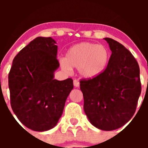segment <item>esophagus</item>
<instances>
[{"instance_id":"1","label":"esophagus","mask_w":148,"mask_h":148,"mask_svg":"<svg viewBox=\"0 0 148 148\" xmlns=\"http://www.w3.org/2000/svg\"><path fill=\"white\" fill-rule=\"evenodd\" d=\"M74 86L75 87H79V82L77 79H74Z\"/></svg>"}]
</instances>
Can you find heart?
<instances>
[{"instance_id":"heart-1","label":"heart","mask_w":148,"mask_h":148,"mask_svg":"<svg viewBox=\"0 0 148 148\" xmlns=\"http://www.w3.org/2000/svg\"><path fill=\"white\" fill-rule=\"evenodd\" d=\"M110 59V51L104 45L92 42H82L68 49L61 66L66 72L72 67H77L82 78L93 79L99 77L107 69Z\"/></svg>"}]
</instances>
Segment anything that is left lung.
<instances>
[{
	"label": "left lung",
	"mask_w": 148,
	"mask_h": 148,
	"mask_svg": "<svg viewBox=\"0 0 148 148\" xmlns=\"http://www.w3.org/2000/svg\"><path fill=\"white\" fill-rule=\"evenodd\" d=\"M112 54L105 71L80 81L84 110L89 122L102 130L118 129L130 120L141 93L140 68L133 55L122 44L104 38Z\"/></svg>",
	"instance_id": "8db88e82"
}]
</instances>
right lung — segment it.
<instances>
[{"instance_id":"1","label":"right lung","mask_w":148,"mask_h":148,"mask_svg":"<svg viewBox=\"0 0 148 148\" xmlns=\"http://www.w3.org/2000/svg\"><path fill=\"white\" fill-rule=\"evenodd\" d=\"M55 44L51 37L36 38L15 56L8 74L13 112L26 127L38 132L56 126L74 87L72 79H53L59 67Z\"/></svg>"}]
</instances>
